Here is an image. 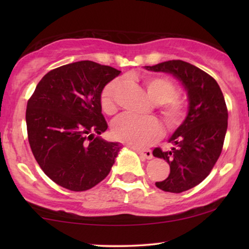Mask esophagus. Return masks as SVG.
<instances>
[{
	"label": "esophagus",
	"mask_w": 249,
	"mask_h": 249,
	"mask_svg": "<svg viewBox=\"0 0 249 249\" xmlns=\"http://www.w3.org/2000/svg\"><path fill=\"white\" fill-rule=\"evenodd\" d=\"M137 154L141 155L142 157H145L146 159H151L153 158V153L149 149H136Z\"/></svg>",
	"instance_id": "1"
}]
</instances>
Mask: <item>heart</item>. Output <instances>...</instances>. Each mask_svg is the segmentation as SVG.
I'll list each match as a JSON object with an SVG mask.
<instances>
[{
	"mask_svg": "<svg viewBox=\"0 0 249 249\" xmlns=\"http://www.w3.org/2000/svg\"><path fill=\"white\" fill-rule=\"evenodd\" d=\"M144 84L149 98L158 104L166 127L170 130L178 128L187 117L188 107L179 96L180 89L177 83L167 77H147L144 79ZM121 86L122 80L114 79L101 92L100 103L105 114H116L119 109L116 95ZM112 132L117 141L140 148L161 136L162 128L156 119H137L132 115H124L114 122Z\"/></svg>",
	"mask_w": 249,
	"mask_h": 249,
	"instance_id": "b5f03b06",
	"label": "heart"
}]
</instances>
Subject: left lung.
<instances>
[{"instance_id":"1","label":"left lung","mask_w":249,"mask_h":249,"mask_svg":"<svg viewBox=\"0 0 249 249\" xmlns=\"http://www.w3.org/2000/svg\"><path fill=\"white\" fill-rule=\"evenodd\" d=\"M146 69L172 73L188 91L189 113L169 140L174 147L153 151L170 166V175L156 182L157 188L172 193L187 191L210 175L222 153L229 119L224 96L215 79L189 62L168 60Z\"/></svg>"}]
</instances>
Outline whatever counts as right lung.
<instances>
[{
    "label": "right lung",
    "instance_id": "right-lung-1",
    "mask_svg": "<svg viewBox=\"0 0 249 249\" xmlns=\"http://www.w3.org/2000/svg\"><path fill=\"white\" fill-rule=\"evenodd\" d=\"M120 72L89 60L65 65L45 74L29 98V146L41 170L58 185L86 191L111 171L121 145L96 136L107 129L100 96Z\"/></svg>",
    "mask_w": 249,
    "mask_h": 249
}]
</instances>
